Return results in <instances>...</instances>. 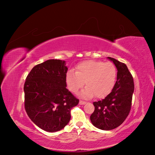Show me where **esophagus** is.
<instances>
[{"instance_id":"1","label":"esophagus","mask_w":155,"mask_h":155,"mask_svg":"<svg viewBox=\"0 0 155 155\" xmlns=\"http://www.w3.org/2000/svg\"><path fill=\"white\" fill-rule=\"evenodd\" d=\"M86 104V102H85V101H79V104L80 105H84V104Z\"/></svg>"}]
</instances>
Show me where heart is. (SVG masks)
Instances as JSON below:
<instances>
[{
	"mask_svg": "<svg viewBox=\"0 0 155 155\" xmlns=\"http://www.w3.org/2000/svg\"><path fill=\"white\" fill-rule=\"evenodd\" d=\"M117 78V70L111 63L87 61L78 63L75 72L69 71L65 83L69 91L77 94L84 84L86 87L80 92L81 97L103 99L114 89Z\"/></svg>",
	"mask_w": 155,
	"mask_h": 155,
	"instance_id": "b5f03b06",
	"label": "heart"
}]
</instances>
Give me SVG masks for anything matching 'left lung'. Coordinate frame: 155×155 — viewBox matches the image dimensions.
Returning a JSON list of instances; mask_svg holds the SVG:
<instances>
[{"mask_svg":"<svg viewBox=\"0 0 155 155\" xmlns=\"http://www.w3.org/2000/svg\"><path fill=\"white\" fill-rule=\"evenodd\" d=\"M116 67L117 81L111 92L104 100L93 102L94 110L91 121L102 130L115 129L124 121L131 110L134 91V79L127 67L113 58L107 57Z\"/></svg>","mask_w":155,"mask_h":155,"instance_id":"left-lung-1","label":"left lung"}]
</instances>
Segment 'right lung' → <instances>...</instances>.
<instances>
[{"instance_id": "1", "label": "right lung", "mask_w": 155, "mask_h": 155, "mask_svg": "<svg viewBox=\"0 0 155 155\" xmlns=\"http://www.w3.org/2000/svg\"><path fill=\"white\" fill-rule=\"evenodd\" d=\"M64 61L51 59L37 64L24 84L25 109L37 126L48 132L61 130L69 123L70 110L79 100L67 89Z\"/></svg>"}]
</instances>
